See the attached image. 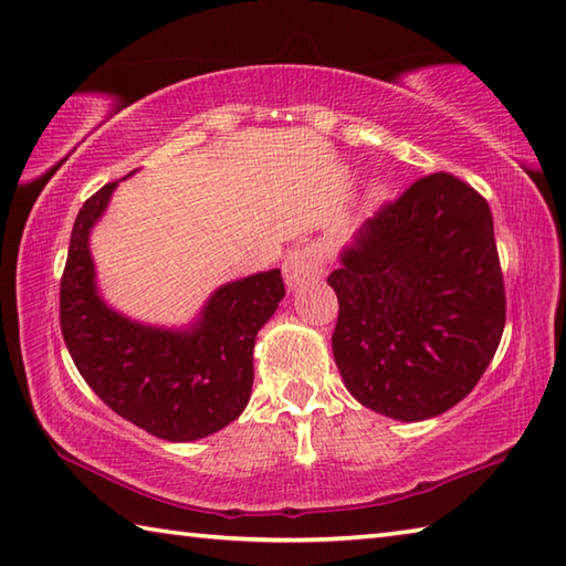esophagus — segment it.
Listing matches in <instances>:
<instances>
[{"label": "esophagus", "mask_w": 566, "mask_h": 566, "mask_svg": "<svg viewBox=\"0 0 566 566\" xmlns=\"http://www.w3.org/2000/svg\"><path fill=\"white\" fill-rule=\"evenodd\" d=\"M325 265H327V253L319 247L295 249L287 253V259L283 261L285 285L293 291V287H301L307 281H315L325 273Z\"/></svg>", "instance_id": "obj_1"}]
</instances>
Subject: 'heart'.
Instances as JSON below:
<instances>
[{
	"label": "heart",
	"instance_id": "obj_1",
	"mask_svg": "<svg viewBox=\"0 0 566 566\" xmlns=\"http://www.w3.org/2000/svg\"><path fill=\"white\" fill-rule=\"evenodd\" d=\"M387 197H389V185H384V182H371L369 185V191H367V199H369V205H381V201H387Z\"/></svg>",
	"mask_w": 566,
	"mask_h": 566
}]
</instances>
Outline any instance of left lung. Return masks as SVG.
<instances>
[{"mask_svg": "<svg viewBox=\"0 0 566 566\" xmlns=\"http://www.w3.org/2000/svg\"><path fill=\"white\" fill-rule=\"evenodd\" d=\"M333 355L361 407L433 419L473 391L505 327L488 201L449 172L421 177L361 223L329 273Z\"/></svg>", "mask_w": 566, "mask_h": 566, "instance_id": "obj_1", "label": "left lung"}]
</instances>
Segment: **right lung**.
<instances>
[{"mask_svg":"<svg viewBox=\"0 0 566 566\" xmlns=\"http://www.w3.org/2000/svg\"><path fill=\"white\" fill-rule=\"evenodd\" d=\"M115 187L95 191L73 223L61 279L63 343L85 384L115 413L157 439L199 441L247 409L255 335L285 295L281 271L219 285L185 327L145 325L113 311L98 293L91 231Z\"/></svg>","mask_w":566,"mask_h":566,"instance_id":"1","label":"right lung"}]
</instances>
